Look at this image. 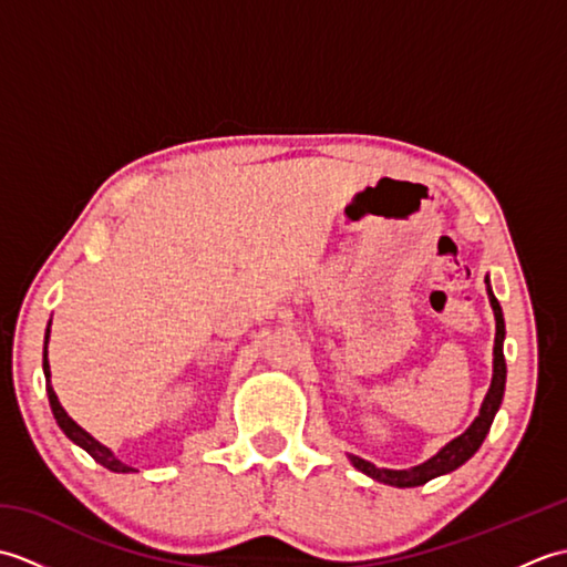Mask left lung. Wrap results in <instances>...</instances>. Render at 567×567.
<instances>
[{
	"label": "left lung",
	"instance_id": "obj_1",
	"mask_svg": "<svg viewBox=\"0 0 567 567\" xmlns=\"http://www.w3.org/2000/svg\"><path fill=\"white\" fill-rule=\"evenodd\" d=\"M485 285H487L489 307H492V311H495V329L497 331H495V351H492V382H489V390L485 394L483 404H480V414L475 416L473 424H470L461 433V436H455L453 441L445 443L436 455L429 457V461L412 465V467H404V470L378 467L375 463L365 461V457L348 453V461H351V465L355 470H360L363 475L378 480V483H382V485H390V487H419V485H426L433 477L453 473V470L467 463L470 457L477 453L480 445H483L492 421H495V414L499 412L504 384H507V363H504V333H507V329H504L502 307L497 302L495 292H492L489 275L485 277Z\"/></svg>",
	"mask_w": 567,
	"mask_h": 567
}]
</instances>
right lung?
Wrapping results in <instances>:
<instances>
[{
    "instance_id": "obj_1",
    "label": "right lung",
    "mask_w": 567,
    "mask_h": 567,
    "mask_svg": "<svg viewBox=\"0 0 567 567\" xmlns=\"http://www.w3.org/2000/svg\"><path fill=\"white\" fill-rule=\"evenodd\" d=\"M48 341H51V321H48L45 341H43V375H45L48 402H51V409H53V416H55V421H58V426L63 429V433H65V436H68L72 443H78L82 451H87V453L94 457V461H97L100 465H104L106 470H112V473H138L136 467H131V465H126L124 461H118V457L114 455L112 449H106L104 443H100L97 439L90 436V433L84 431L80 424H75V421H72V419L68 416L63 404L58 402V394H55L53 384H51V363H48Z\"/></svg>"
}]
</instances>
